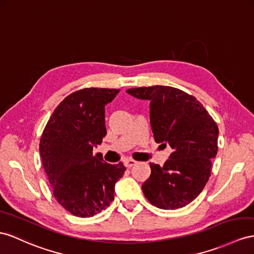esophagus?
<instances>
[{
	"label": "esophagus",
	"instance_id": "1",
	"mask_svg": "<svg viewBox=\"0 0 254 254\" xmlns=\"http://www.w3.org/2000/svg\"><path fill=\"white\" fill-rule=\"evenodd\" d=\"M136 163H137V162H136L135 160H132V159H127V160H126V162H125V164H126V166L127 167H132L133 165H135Z\"/></svg>",
	"mask_w": 254,
	"mask_h": 254
}]
</instances>
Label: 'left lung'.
I'll return each instance as SVG.
<instances>
[{
  "label": "left lung",
  "mask_w": 254,
  "mask_h": 254,
  "mask_svg": "<svg viewBox=\"0 0 254 254\" xmlns=\"http://www.w3.org/2000/svg\"><path fill=\"white\" fill-rule=\"evenodd\" d=\"M150 101V125L155 142L173 152L163 166L150 163L151 174L141 186L147 199L161 209H178L203 191L218 152L217 123L194 96L168 86L127 90Z\"/></svg>",
  "instance_id": "8db88e82"
}]
</instances>
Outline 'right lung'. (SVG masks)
<instances>
[{
	"mask_svg": "<svg viewBox=\"0 0 254 254\" xmlns=\"http://www.w3.org/2000/svg\"><path fill=\"white\" fill-rule=\"evenodd\" d=\"M119 91L84 88L73 92L57 106L43 131L44 170L58 203L74 216L89 218L105 210L125 174L121 162L109 164L92 153L106 135L105 105Z\"/></svg>",
	"mask_w": 254,
	"mask_h": 254,
	"instance_id": "obj_1",
	"label": "right lung"
}]
</instances>
